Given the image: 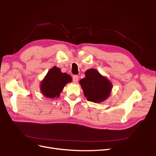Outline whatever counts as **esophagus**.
Segmentation results:
<instances>
[{
  "instance_id": "34e87169",
  "label": "esophagus",
  "mask_w": 156,
  "mask_h": 156,
  "mask_svg": "<svg viewBox=\"0 0 156 156\" xmlns=\"http://www.w3.org/2000/svg\"><path fill=\"white\" fill-rule=\"evenodd\" d=\"M78 79H79V77L78 75H74L73 76V82L74 83H77L78 81Z\"/></svg>"
}]
</instances>
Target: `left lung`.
Instances as JSON below:
<instances>
[{
    "label": "left lung",
    "mask_w": 156,
    "mask_h": 156,
    "mask_svg": "<svg viewBox=\"0 0 156 156\" xmlns=\"http://www.w3.org/2000/svg\"><path fill=\"white\" fill-rule=\"evenodd\" d=\"M85 96L90 101L100 103L110 96L112 84L94 69L85 72V77L80 80Z\"/></svg>",
    "instance_id": "left-lung-1"
}]
</instances>
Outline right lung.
<instances>
[{
    "mask_svg": "<svg viewBox=\"0 0 156 156\" xmlns=\"http://www.w3.org/2000/svg\"><path fill=\"white\" fill-rule=\"evenodd\" d=\"M72 81L70 75L62 73L59 68L54 67L49 70L41 83L42 94L47 98L59 96L65 85Z\"/></svg>",
    "mask_w": 156,
    "mask_h": 156,
    "instance_id": "add662e5",
    "label": "right lung"
}]
</instances>
